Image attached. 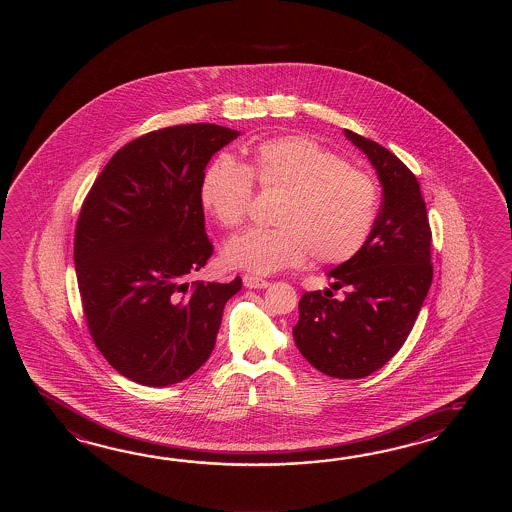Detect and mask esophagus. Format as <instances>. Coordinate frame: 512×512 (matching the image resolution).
<instances>
[{
	"label": "esophagus",
	"mask_w": 512,
	"mask_h": 512,
	"mask_svg": "<svg viewBox=\"0 0 512 512\" xmlns=\"http://www.w3.org/2000/svg\"><path fill=\"white\" fill-rule=\"evenodd\" d=\"M243 283H245V287H249V289H265V287L271 285L269 280L260 278V276H252V274H245V276H243Z\"/></svg>",
	"instance_id": "34e87169"
}]
</instances>
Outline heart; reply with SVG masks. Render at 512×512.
<instances>
[{
	"mask_svg": "<svg viewBox=\"0 0 512 512\" xmlns=\"http://www.w3.org/2000/svg\"><path fill=\"white\" fill-rule=\"evenodd\" d=\"M254 185L278 196L271 229L232 238L223 260L254 274L302 265L353 260L379 218V185L368 172L307 137H276L252 148L247 164L219 159L201 181V205L223 229H240L249 216Z\"/></svg>",
	"mask_w": 512,
	"mask_h": 512,
	"instance_id": "heart-1",
	"label": "heart"
}]
</instances>
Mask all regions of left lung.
<instances>
[{"label":"left lung","instance_id":"8db88e82","mask_svg":"<svg viewBox=\"0 0 512 512\" xmlns=\"http://www.w3.org/2000/svg\"><path fill=\"white\" fill-rule=\"evenodd\" d=\"M368 155L382 183V205L366 247L329 272L333 293H304L293 327L296 348L316 370L362 379L403 348L434 278L432 230L419 181L379 142L346 130Z\"/></svg>","mask_w":512,"mask_h":512}]
</instances>
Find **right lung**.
Instances as JSON below:
<instances>
[{
	"label": "right lung",
	"mask_w": 512,
	"mask_h": 512,
	"mask_svg": "<svg viewBox=\"0 0 512 512\" xmlns=\"http://www.w3.org/2000/svg\"><path fill=\"white\" fill-rule=\"evenodd\" d=\"M238 135L205 122L144 133L109 159L82 203L75 269L87 329L131 381L168 386L199 370L241 289L240 276L188 283L214 252L199 197L205 168Z\"/></svg>",
	"instance_id": "1"
}]
</instances>
